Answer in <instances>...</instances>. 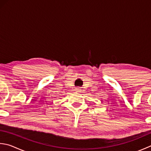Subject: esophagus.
<instances>
[{"mask_svg": "<svg viewBox=\"0 0 151 151\" xmlns=\"http://www.w3.org/2000/svg\"><path fill=\"white\" fill-rule=\"evenodd\" d=\"M76 91H79V89H78V88H76Z\"/></svg>", "mask_w": 151, "mask_h": 151, "instance_id": "1", "label": "esophagus"}]
</instances>
